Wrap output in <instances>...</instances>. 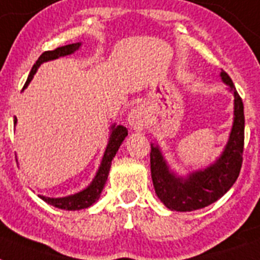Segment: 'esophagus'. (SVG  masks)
<instances>
[{
	"label": "esophagus",
	"mask_w": 260,
	"mask_h": 260,
	"mask_svg": "<svg viewBox=\"0 0 260 260\" xmlns=\"http://www.w3.org/2000/svg\"><path fill=\"white\" fill-rule=\"evenodd\" d=\"M128 124L135 131L144 129L145 126L148 125V112H147V109L141 105L132 109L128 115Z\"/></svg>",
	"instance_id": "obj_1"
}]
</instances>
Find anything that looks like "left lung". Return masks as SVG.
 Masks as SVG:
<instances>
[{
	"mask_svg": "<svg viewBox=\"0 0 260 260\" xmlns=\"http://www.w3.org/2000/svg\"><path fill=\"white\" fill-rule=\"evenodd\" d=\"M221 81L234 94V123L221 155L203 170L179 176L170 170L159 145L151 144V175L157 198L171 211L188 212L204 208L219 200L239 176L243 161L244 111L233 80L224 71Z\"/></svg>",
	"mask_w": 260,
	"mask_h": 260,
	"instance_id": "obj_1",
	"label": "left lung"
}]
</instances>
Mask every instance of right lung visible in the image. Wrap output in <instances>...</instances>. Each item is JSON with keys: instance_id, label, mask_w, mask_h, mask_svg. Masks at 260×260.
Masks as SVG:
<instances>
[{"instance_id": "obj_1", "label": "right lung", "mask_w": 260, "mask_h": 260, "mask_svg": "<svg viewBox=\"0 0 260 260\" xmlns=\"http://www.w3.org/2000/svg\"><path fill=\"white\" fill-rule=\"evenodd\" d=\"M80 46H81V42H76V44H69V45L60 46V48H57V49L54 50L44 52V53L39 57V60L36 61V64L33 65L30 73L27 76L26 82H25L24 89L29 85V82L31 81V79H33V76L36 75L37 69L40 68V65L46 62V61L56 60L58 57L69 56V54L75 53L76 50L80 49ZM16 123L17 119H14V124ZM126 136H128V131H126L125 126L112 124L111 136H109L108 144H107V148H105L101 164L100 167H99V170H97L96 176H94L92 183H90L86 188L81 189L80 192H76L73 195L62 196V198H48V196L42 195H40V198L48 204H50V206L67 211L84 210V208H88V207H90L92 204L96 203L97 200H99V198H100L101 191L104 188L105 183H107V179H108L112 160H113L116 152L119 151L120 145H121V143H123L124 139H125Z\"/></svg>"}]
</instances>
